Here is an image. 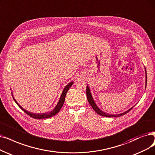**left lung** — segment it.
I'll use <instances>...</instances> for the list:
<instances>
[{
	"label": "left lung",
	"instance_id": "8db88e82",
	"mask_svg": "<svg viewBox=\"0 0 155 155\" xmlns=\"http://www.w3.org/2000/svg\"><path fill=\"white\" fill-rule=\"evenodd\" d=\"M144 69H145V73H146V83H147V74H146V69L144 67ZM145 86V88H146ZM86 97H87V99H88V101L89 102V104H90V106H91V107L94 109V110L95 111V112L101 116H105V117H120V116H121L123 115H124L125 114H127V113H128L130 110L135 106H132L131 108H130L129 109L127 110L126 111H125V112H123L122 113H120V114H109V113H105L104 112L103 110H102L100 108H99L97 105L96 104L94 98H93L92 97V95H91V90L90 89V87L87 84V86H86Z\"/></svg>",
	"mask_w": 155,
	"mask_h": 155
}]
</instances>
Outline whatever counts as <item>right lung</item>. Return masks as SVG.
Segmentation results:
<instances>
[{
    "mask_svg": "<svg viewBox=\"0 0 155 155\" xmlns=\"http://www.w3.org/2000/svg\"><path fill=\"white\" fill-rule=\"evenodd\" d=\"M73 84H74V81L70 82L69 83H68L65 86L63 91H62V93H61V94L60 95L59 101L56 105V106H55L51 110L49 111V112H45V113H32V112H29V111H28L27 110H25V109H23L15 100V98H14L13 95V92L12 91H11V94H12V97H13L15 102L16 103L18 106H19V107H20V109H21L24 111L25 113H27L28 115H29L30 116H31L32 117H33V118H35V119H45V118H49V117H51L54 116L55 114H57L59 112L60 109L62 107L63 105L64 104L67 92L68 91V90H69V88L71 87V86Z\"/></svg>",
    "mask_w": 155,
    "mask_h": 155,
    "instance_id": "obj_1",
    "label": "right lung"
}]
</instances>
